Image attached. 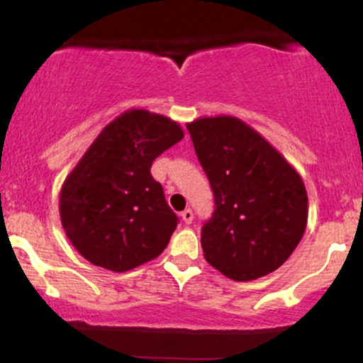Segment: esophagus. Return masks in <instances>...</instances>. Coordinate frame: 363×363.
<instances>
[{
  "label": "esophagus",
  "instance_id": "esophagus-1",
  "mask_svg": "<svg viewBox=\"0 0 363 363\" xmlns=\"http://www.w3.org/2000/svg\"><path fill=\"white\" fill-rule=\"evenodd\" d=\"M181 216H182V220H184V223H186V225H191V223H193L194 213H193V210H191V208H187V210L182 211Z\"/></svg>",
  "mask_w": 363,
  "mask_h": 363
}]
</instances>
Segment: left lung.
I'll return each instance as SVG.
<instances>
[{
  "mask_svg": "<svg viewBox=\"0 0 363 363\" xmlns=\"http://www.w3.org/2000/svg\"><path fill=\"white\" fill-rule=\"evenodd\" d=\"M187 131L215 196L213 216L201 230L205 259L235 281L280 268L307 227L301 174L234 116L199 118Z\"/></svg>",
  "mask_w": 363,
  "mask_h": 363,
  "instance_id": "1",
  "label": "left lung"
}]
</instances>
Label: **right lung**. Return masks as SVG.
Segmentation results:
<instances>
[{
	"instance_id": "right-lung-1",
	"label": "right lung",
	"mask_w": 363,
	"mask_h": 363,
	"mask_svg": "<svg viewBox=\"0 0 363 363\" xmlns=\"http://www.w3.org/2000/svg\"><path fill=\"white\" fill-rule=\"evenodd\" d=\"M182 138L176 121L145 109L102 129L60 194L62 228L86 261L123 273L164 252L179 220L150 169Z\"/></svg>"
}]
</instances>
